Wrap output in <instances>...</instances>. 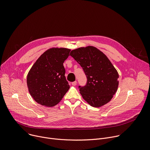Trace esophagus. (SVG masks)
I'll return each instance as SVG.
<instances>
[{
  "label": "esophagus",
  "instance_id": "obj_1",
  "mask_svg": "<svg viewBox=\"0 0 150 150\" xmlns=\"http://www.w3.org/2000/svg\"><path fill=\"white\" fill-rule=\"evenodd\" d=\"M72 85H73V86H75V85H76V81H74V82H72Z\"/></svg>",
  "mask_w": 150,
  "mask_h": 150
}]
</instances>
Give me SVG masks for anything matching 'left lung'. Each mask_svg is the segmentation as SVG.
I'll return each instance as SVG.
<instances>
[{
    "instance_id": "8db88e82",
    "label": "left lung",
    "mask_w": 150,
    "mask_h": 150,
    "mask_svg": "<svg viewBox=\"0 0 150 150\" xmlns=\"http://www.w3.org/2000/svg\"><path fill=\"white\" fill-rule=\"evenodd\" d=\"M70 55L81 65L87 78L86 85L79 87L83 100L94 108L109 103L117 90L119 74L108 57L91 46L73 50Z\"/></svg>"
}]
</instances>
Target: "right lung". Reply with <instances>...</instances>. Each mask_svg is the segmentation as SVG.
Instances as JSON below:
<instances>
[{
  "label": "right lung",
  "instance_id": "1",
  "mask_svg": "<svg viewBox=\"0 0 150 150\" xmlns=\"http://www.w3.org/2000/svg\"><path fill=\"white\" fill-rule=\"evenodd\" d=\"M70 51L63 47L50 48L38 58L29 71L27 77L28 91L37 103L53 107L69 89L63 62Z\"/></svg>",
  "mask_w": 150,
  "mask_h": 150
}]
</instances>
